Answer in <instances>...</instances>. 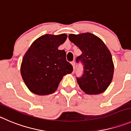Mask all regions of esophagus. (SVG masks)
I'll return each mask as SVG.
<instances>
[{
	"instance_id": "1",
	"label": "esophagus",
	"mask_w": 131,
	"mask_h": 131,
	"mask_svg": "<svg viewBox=\"0 0 131 131\" xmlns=\"http://www.w3.org/2000/svg\"><path fill=\"white\" fill-rule=\"evenodd\" d=\"M71 64L72 65V67H73V68H75V61H72L71 62Z\"/></svg>"
}]
</instances>
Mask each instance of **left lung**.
I'll list each match as a JSON object with an SVG mask.
<instances>
[{"instance_id": "1", "label": "left lung", "mask_w": 131, "mask_h": 131, "mask_svg": "<svg viewBox=\"0 0 131 131\" xmlns=\"http://www.w3.org/2000/svg\"><path fill=\"white\" fill-rule=\"evenodd\" d=\"M69 40L82 52L77 57L84 65L82 77L77 78L78 85L86 94L97 95L107 90L114 75V63L109 50L103 41L91 33L70 34Z\"/></svg>"}]
</instances>
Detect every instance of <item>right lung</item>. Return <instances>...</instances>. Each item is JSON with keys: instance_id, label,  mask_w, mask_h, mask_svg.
<instances>
[{"instance_id": "obj_1", "label": "right lung", "mask_w": 131, "mask_h": 131, "mask_svg": "<svg viewBox=\"0 0 131 131\" xmlns=\"http://www.w3.org/2000/svg\"><path fill=\"white\" fill-rule=\"evenodd\" d=\"M67 38L66 34H45L37 39L24 54L20 74L32 93L39 96L53 93L63 76L72 72L65 51L58 49Z\"/></svg>"}]
</instances>
